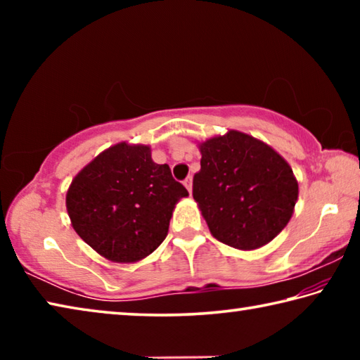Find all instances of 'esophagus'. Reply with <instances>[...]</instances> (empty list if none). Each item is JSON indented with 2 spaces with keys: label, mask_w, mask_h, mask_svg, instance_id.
<instances>
[{
  "label": "esophagus",
  "mask_w": 360,
  "mask_h": 360,
  "mask_svg": "<svg viewBox=\"0 0 360 360\" xmlns=\"http://www.w3.org/2000/svg\"><path fill=\"white\" fill-rule=\"evenodd\" d=\"M184 186L187 187L188 192H192V176H188V178H186L184 181Z\"/></svg>",
  "instance_id": "obj_1"
}]
</instances>
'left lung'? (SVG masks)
Returning a JSON list of instances; mask_svg holds the SVG:
<instances>
[{"label": "left lung", "mask_w": 360, "mask_h": 360, "mask_svg": "<svg viewBox=\"0 0 360 360\" xmlns=\"http://www.w3.org/2000/svg\"><path fill=\"white\" fill-rule=\"evenodd\" d=\"M193 200L211 235L224 245L254 251L288 225L298 182L288 162L260 139L238 130L198 144Z\"/></svg>", "instance_id": "8db88e82"}]
</instances>
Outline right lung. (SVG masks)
Segmentation results:
<instances>
[{
  "mask_svg": "<svg viewBox=\"0 0 360 360\" xmlns=\"http://www.w3.org/2000/svg\"><path fill=\"white\" fill-rule=\"evenodd\" d=\"M188 192L146 144L117 143L79 172L66 192L72 229L103 257L133 264L167 238L176 203Z\"/></svg>",
  "mask_w": 360,
  "mask_h": 360,
  "instance_id": "1",
  "label": "right lung"
}]
</instances>
